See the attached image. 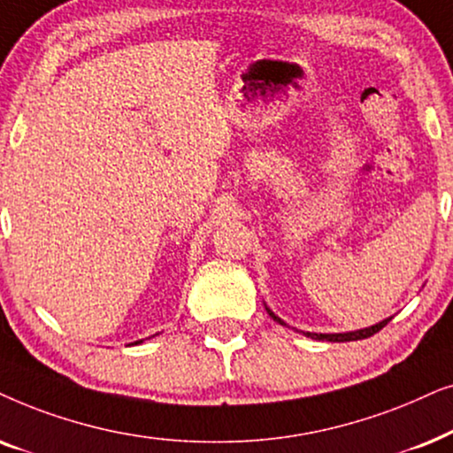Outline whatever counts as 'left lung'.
Instances as JSON below:
<instances>
[{
  "label": "left lung",
  "instance_id": "obj_1",
  "mask_svg": "<svg viewBox=\"0 0 453 453\" xmlns=\"http://www.w3.org/2000/svg\"><path fill=\"white\" fill-rule=\"evenodd\" d=\"M267 312L271 317H273V321H277V323H281V325H286L281 321L280 317L277 315H273V312H271L269 309H267ZM391 321V317L389 319H383L381 323H377V325H371V327H366V329H358V331H348V334H311V331H306V337H312V340H325V342H357V340H365V337H371V335H375L377 331H381L385 325H388Z\"/></svg>",
  "mask_w": 453,
  "mask_h": 453
}]
</instances>
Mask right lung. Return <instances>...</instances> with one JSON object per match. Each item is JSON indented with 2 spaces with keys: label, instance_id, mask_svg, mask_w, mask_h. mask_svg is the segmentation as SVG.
<instances>
[{
  "label": "right lung",
  "instance_id": "right-lung-1",
  "mask_svg": "<svg viewBox=\"0 0 453 453\" xmlns=\"http://www.w3.org/2000/svg\"><path fill=\"white\" fill-rule=\"evenodd\" d=\"M134 343H142V340L141 342H134Z\"/></svg>",
  "mask_w": 453,
  "mask_h": 453
}]
</instances>
